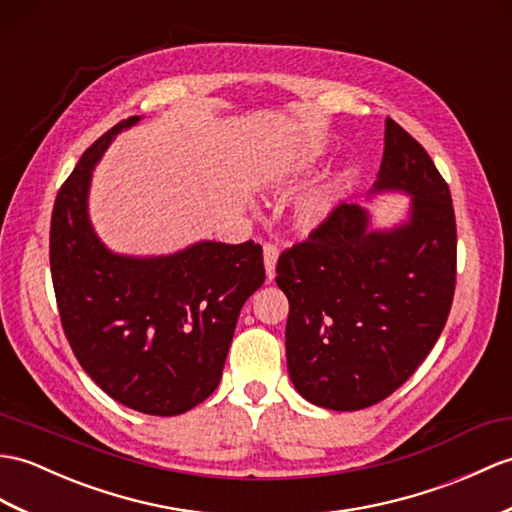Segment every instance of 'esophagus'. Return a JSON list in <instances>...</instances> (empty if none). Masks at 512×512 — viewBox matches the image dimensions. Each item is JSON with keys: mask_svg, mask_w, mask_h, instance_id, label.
<instances>
[{"mask_svg": "<svg viewBox=\"0 0 512 512\" xmlns=\"http://www.w3.org/2000/svg\"><path fill=\"white\" fill-rule=\"evenodd\" d=\"M277 257H279V248H277V244L266 242V244H264V266H266V275H268V281L275 279V266H277Z\"/></svg>", "mask_w": 512, "mask_h": 512, "instance_id": "esophagus-1", "label": "esophagus"}]
</instances>
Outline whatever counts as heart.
<instances>
[{"label":"heart","instance_id":"1","mask_svg":"<svg viewBox=\"0 0 512 512\" xmlns=\"http://www.w3.org/2000/svg\"><path fill=\"white\" fill-rule=\"evenodd\" d=\"M320 213H323V205H320V202H310V205L301 211V218L303 222H316L320 218Z\"/></svg>","mask_w":512,"mask_h":512}]
</instances>
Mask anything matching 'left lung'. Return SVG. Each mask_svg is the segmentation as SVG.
I'll return each mask as SVG.
<instances>
[{"mask_svg": "<svg viewBox=\"0 0 512 512\" xmlns=\"http://www.w3.org/2000/svg\"><path fill=\"white\" fill-rule=\"evenodd\" d=\"M412 196L410 220L368 229L340 205L277 261L290 301L285 355L294 388L327 410H362L392 395L432 351L456 290V216L425 148L386 120L373 192Z\"/></svg>", "mask_w": 512, "mask_h": 512, "instance_id": "1", "label": "left lung"}]
</instances>
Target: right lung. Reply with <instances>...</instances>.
<instances>
[{"instance_id": "add662e5", "label": "right lung", "mask_w": 512, "mask_h": 512, "mask_svg": "<svg viewBox=\"0 0 512 512\" xmlns=\"http://www.w3.org/2000/svg\"><path fill=\"white\" fill-rule=\"evenodd\" d=\"M128 117L93 141L58 189L50 268L80 366L106 395L154 417L192 410L218 388L242 305L266 279L255 242H200L170 257L106 251L87 216L91 170Z\"/></svg>"}]
</instances>
